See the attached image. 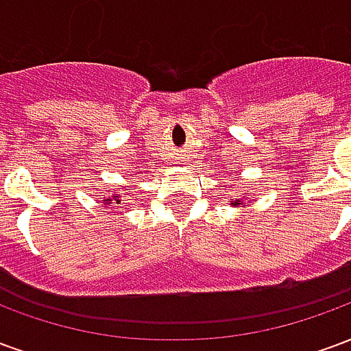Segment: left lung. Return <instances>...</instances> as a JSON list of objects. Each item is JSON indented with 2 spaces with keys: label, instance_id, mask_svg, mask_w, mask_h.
I'll return each instance as SVG.
<instances>
[{
  "label": "left lung",
  "instance_id": "1",
  "mask_svg": "<svg viewBox=\"0 0 351 351\" xmlns=\"http://www.w3.org/2000/svg\"><path fill=\"white\" fill-rule=\"evenodd\" d=\"M231 205L241 206V205H243V201H241V199H237V201H231ZM244 206H246V205H244Z\"/></svg>",
  "mask_w": 351,
  "mask_h": 351
}]
</instances>
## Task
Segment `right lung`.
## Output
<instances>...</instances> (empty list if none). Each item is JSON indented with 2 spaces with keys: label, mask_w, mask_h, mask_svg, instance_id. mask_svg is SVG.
I'll return each instance as SVG.
<instances>
[{
  "label": "right lung",
  "mask_w": 351,
  "mask_h": 351,
  "mask_svg": "<svg viewBox=\"0 0 351 351\" xmlns=\"http://www.w3.org/2000/svg\"><path fill=\"white\" fill-rule=\"evenodd\" d=\"M103 201H105V205H120V193L116 191V193H112V195H107V197H103Z\"/></svg>",
  "instance_id": "obj_1"
}]
</instances>
